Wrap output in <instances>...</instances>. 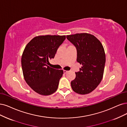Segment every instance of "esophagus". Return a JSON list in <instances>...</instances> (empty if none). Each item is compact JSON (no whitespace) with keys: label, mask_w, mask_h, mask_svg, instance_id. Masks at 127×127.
Returning <instances> with one entry per match:
<instances>
[{"label":"esophagus","mask_w":127,"mask_h":127,"mask_svg":"<svg viewBox=\"0 0 127 127\" xmlns=\"http://www.w3.org/2000/svg\"><path fill=\"white\" fill-rule=\"evenodd\" d=\"M63 72H64V74H66V73L68 72V71H65V70H64Z\"/></svg>","instance_id":"esophagus-1"}]
</instances>
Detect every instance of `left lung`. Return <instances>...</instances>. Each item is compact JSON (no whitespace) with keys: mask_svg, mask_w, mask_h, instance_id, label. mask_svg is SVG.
Wrapping results in <instances>:
<instances>
[{"mask_svg":"<svg viewBox=\"0 0 127 127\" xmlns=\"http://www.w3.org/2000/svg\"><path fill=\"white\" fill-rule=\"evenodd\" d=\"M66 38L75 46L77 61L82 65L71 82L72 88L79 94H87L101 81L106 62L104 49L99 40L91 34L68 35Z\"/></svg>","mask_w":127,"mask_h":127,"instance_id":"8db88e82","label":"left lung"}]
</instances>
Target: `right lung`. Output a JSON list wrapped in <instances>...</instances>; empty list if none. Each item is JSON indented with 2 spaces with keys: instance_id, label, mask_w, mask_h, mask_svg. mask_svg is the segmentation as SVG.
<instances>
[{
  "instance_id": "obj_1",
  "label": "right lung",
  "mask_w": 127,
  "mask_h": 127,
  "mask_svg": "<svg viewBox=\"0 0 127 127\" xmlns=\"http://www.w3.org/2000/svg\"><path fill=\"white\" fill-rule=\"evenodd\" d=\"M65 35H41L34 37L27 44L21 58V66L26 83L42 95H50L58 90L63 71L48 66Z\"/></svg>"
}]
</instances>
